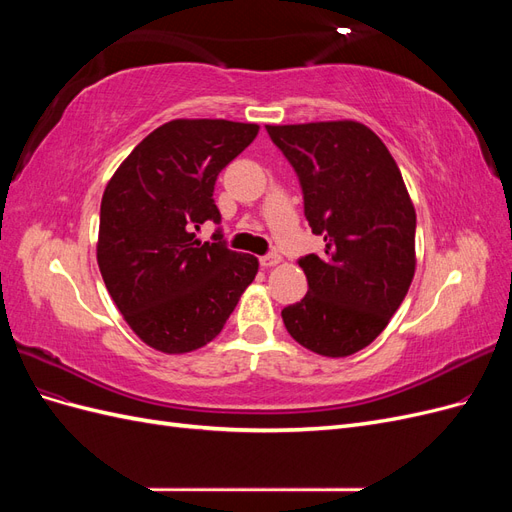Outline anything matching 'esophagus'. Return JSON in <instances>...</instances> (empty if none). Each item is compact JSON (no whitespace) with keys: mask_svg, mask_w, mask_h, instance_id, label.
<instances>
[{"mask_svg":"<svg viewBox=\"0 0 512 512\" xmlns=\"http://www.w3.org/2000/svg\"><path fill=\"white\" fill-rule=\"evenodd\" d=\"M280 262H282V256H280V254H267V256L260 258V267L271 269V267H275V265H280Z\"/></svg>","mask_w":512,"mask_h":512,"instance_id":"esophagus-1","label":"esophagus"}]
</instances>
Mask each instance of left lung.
<instances>
[{"label": "left lung", "instance_id": "1", "mask_svg": "<svg viewBox=\"0 0 512 512\" xmlns=\"http://www.w3.org/2000/svg\"><path fill=\"white\" fill-rule=\"evenodd\" d=\"M303 190L322 256L299 260L307 294L282 309L294 342L350 356L386 329L416 269V211L397 162L376 132L352 119L267 126Z\"/></svg>", "mask_w": 512, "mask_h": 512}]
</instances>
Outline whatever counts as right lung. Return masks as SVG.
Segmentation results:
<instances>
[{
    "label": "right lung",
    "mask_w": 512,
    "mask_h": 512,
    "mask_svg": "<svg viewBox=\"0 0 512 512\" xmlns=\"http://www.w3.org/2000/svg\"><path fill=\"white\" fill-rule=\"evenodd\" d=\"M258 130L173 119L143 138L106 183L98 267L123 320L153 350L185 354L209 344L254 282L258 258L222 241L200 243L192 230L220 224L215 179Z\"/></svg>",
    "instance_id": "right-lung-1"
}]
</instances>
